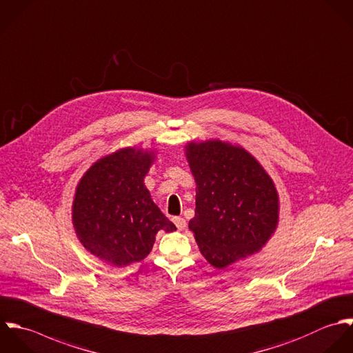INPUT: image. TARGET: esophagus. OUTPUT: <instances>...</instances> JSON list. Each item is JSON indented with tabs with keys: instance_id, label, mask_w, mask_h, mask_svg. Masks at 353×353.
I'll return each instance as SVG.
<instances>
[{
	"instance_id": "esophagus-1",
	"label": "esophagus",
	"mask_w": 353,
	"mask_h": 353,
	"mask_svg": "<svg viewBox=\"0 0 353 353\" xmlns=\"http://www.w3.org/2000/svg\"><path fill=\"white\" fill-rule=\"evenodd\" d=\"M172 221H174L175 226L178 228V230H185L186 226H188V225H186V221H185L183 218H181V216H175Z\"/></svg>"
}]
</instances>
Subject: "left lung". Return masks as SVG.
<instances>
[{"instance_id": "1", "label": "left lung", "mask_w": 353, "mask_h": 353, "mask_svg": "<svg viewBox=\"0 0 353 353\" xmlns=\"http://www.w3.org/2000/svg\"><path fill=\"white\" fill-rule=\"evenodd\" d=\"M186 157L196 181V215L189 222L203 256L225 268L257 252L278 223L272 179L245 149L219 139L190 142Z\"/></svg>"}]
</instances>
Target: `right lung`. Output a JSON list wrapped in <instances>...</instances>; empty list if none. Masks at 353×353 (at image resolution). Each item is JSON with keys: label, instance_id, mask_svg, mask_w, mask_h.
I'll return each mask as SVG.
<instances>
[{"label": "right lung", "instance_id": "add662e5", "mask_svg": "<svg viewBox=\"0 0 353 353\" xmlns=\"http://www.w3.org/2000/svg\"><path fill=\"white\" fill-rule=\"evenodd\" d=\"M153 159V152L120 149L94 163L77 188L72 204L77 235L88 250L114 265L141 261L159 230H176L143 183Z\"/></svg>", "mask_w": 353, "mask_h": 353}]
</instances>
